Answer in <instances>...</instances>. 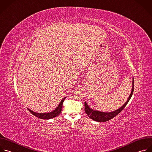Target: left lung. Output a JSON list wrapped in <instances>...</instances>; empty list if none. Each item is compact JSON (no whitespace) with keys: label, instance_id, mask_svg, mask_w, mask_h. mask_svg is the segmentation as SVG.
<instances>
[{"label":"left lung","instance_id":"obj_1","mask_svg":"<svg viewBox=\"0 0 152 152\" xmlns=\"http://www.w3.org/2000/svg\"><path fill=\"white\" fill-rule=\"evenodd\" d=\"M134 78H133V81H132V92L129 95V98L128 99L127 101L125 102V104L122 107H120L119 109L113 111L110 113H104V112H101L99 111H95L93 110L92 109H91L87 104V103L85 102H84V111L85 113L88 115V117L93 119L94 120L96 121V122H107V121H108L109 120L113 118V117H115L117 114H118L121 111H122L128 102L129 101L131 98L132 96L133 92H134Z\"/></svg>","mask_w":152,"mask_h":152}]
</instances>
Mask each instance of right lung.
Instances as JSON below:
<instances>
[{"mask_svg": "<svg viewBox=\"0 0 152 152\" xmlns=\"http://www.w3.org/2000/svg\"><path fill=\"white\" fill-rule=\"evenodd\" d=\"M66 98H64L61 102H60L59 105H58V107L53 111L50 112V113H37L35 112H34L33 111L30 110L29 109H28V110L33 115H34L35 116L39 118H42V119H50L51 118H54L56 116H57L62 111V105H63V103L64 102V100Z\"/></svg>", "mask_w": 152, "mask_h": 152, "instance_id": "right-lung-1", "label": "right lung"}]
</instances>
